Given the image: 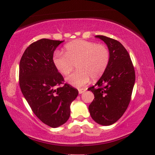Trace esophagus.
Returning a JSON list of instances; mask_svg holds the SVG:
<instances>
[{
    "instance_id": "1",
    "label": "esophagus",
    "mask_w": 155,
    "mask_h": 155,
    "mask_svg": "<svg viewBox=\"0 0 155 155\" xmlns=\"http://www.w3.org/2000/svg\"><path fill=\"white\" fill-rule=\"evenodd\" d=\"M86 91V88H81V89H78V93L79 94H82L84 93V92Z\"/></svg>"
}]
</instances>
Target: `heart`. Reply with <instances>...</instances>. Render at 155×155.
Instances as JSON below:
<instances>
[{
  "instance_id": "1",
  "label": "heart",
  "mask_w": 155,
  "mask_h": 155,
  "mask_svg": "<svg viewBox=\"0 0 155 155\" xmlns=\"http://www.w3.org/2000/svg\"><path fill=\"white\" fill-rule=\"evenodd\" d=\"M110 61V52L107 46L93 41L75 40L67 44L64 54L55 52L53 58L55 68L60 74L67 76L74 67L77 71L66 78L72 86H84L92 79L101 77L105 72Z\"/></svg>"
}]
</instances>
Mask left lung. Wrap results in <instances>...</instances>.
<instances>
[{"label":"left lung","mask_w":155,"mask_h":155,"mask_svg":"<svg viewBox=\"0 0 155 155\" xmlns=\"http://www.w3.org/2000/svg\"><path fill=\"white\" fill-rule=\"evenodd\" d=\"M95 38L107 45L110 61L96 84L87 89L94 96L88 109L97 123L108 126L118 120L128 107L135 83V71L129 53L120 41L103 35Z\"/></svg>","instance_id":"obj_1"}]
</instances>
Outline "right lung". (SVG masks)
Wrapping results in <instances>:
<instances>
[{
  "label": "right lung",
  "mask_w": 155,
  "mask_h": 155,
  "mask_svg": "<svg viewBox=\"0 0 155 155\" xmlns=\"http://www.w3.org/2000/svg\"><path fill=\"white\" fill-rule=\"evenodd\" d=\"M64 41L41 40L32 43L19 64V85L32 110L44 123L55 128L70 116V105L78 91L68 84L55 68L54 51Z\"/></svg>",
  "instance_id": "right-lung-1"
}]
</instances>
